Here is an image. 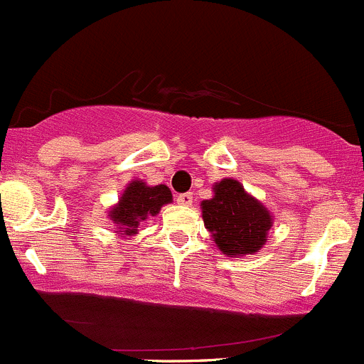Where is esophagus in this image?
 I'll return each instance as SVG.
<instances>
[{
	"instance_id": "1",
	"label": "esophagus",
	"mask_w": 364,
	"mask_h": 364,
	"mask_svg": "<svg viewBox=\"0 0 364 364\" xmlns=\"http://www.w3.org/2000/svg\"><path fill=\"white\" fill-rule=\"evenodd\" d=\"M176 200H178V204H181V206H190V204L193 203V193L192 192L179 193V196L176 197Z\"/></svg>"
}]
</instances>
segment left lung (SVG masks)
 I'll use <instances>...</instances> for the list:
<instances>
[{"label":"left lung","instance_id":"1","mask_svg":"<svg viewBox=\"0 0 364 364\" xmlns=\"http://www.w3.org/2000/svg\"><path fill=\"white\" fill-rule=\"evenodd\" d=\"M200 210L215 245L228 257L259 252L274 224L270 210L232 178L215 183L213 197L203 200Z\"/></svg>","mask_w":364,"mask_h":364}]
</instances>
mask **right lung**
Returning <instances> with one entry per match:
<instances>
[{
    "label": "right lung",
    "instance_id": "1",
    "mask_svg": "<svg viewBox=\"0 0 364 364\" xmlns=\"http://www.w3.org/2000/svg\"><path fill=\"white\" fill-rule=\"evenodd\" d=\"M168 203H172V193L167 185L151 186L144 179H133L108 210V218L119 236H135L139 235L140 222L156 217L161 206Z\"/></svg>",
    "mask_w": 364,
    "mask_h": 364
}]
</instances>
